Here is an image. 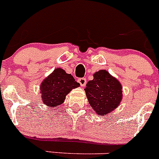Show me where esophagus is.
<instances>
[{
    "label": "esophagus",
    "mask_w": 159,
    "mask_h": 159,
    "mask_svg": "<svg viewBox=\"0 0 159 159\" xmlns=\"http://www.w3.org/2000/svg\"><path fill=\"white\" fill-rule=\"evenodd\" d=\"M78 82L80 83V84L81 85V87H85L87 80L85 78H80V79H78Z\"/></svg>",
    "instance_id": "34e87169"
}]
</instances>
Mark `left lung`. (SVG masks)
Masks as SVG:
<instances>
[{
  "mask_svg": "<svg viewBox=\"0 0 159 159\" xmlns=\"http://www.w3.org/2000/svg\"><path fill=\"white\" fill-rule=\"evenodd\" d=\"M88 81L85 88L90 105L97 115L106 116L119 107L123 99V88L117 79L106 70H99Z\"/></svg>",
  "mask_w": 159,
  "mask_h": 159,
  "instance_id": "obj_1",
  "label": "left lung"
}]
</instances>
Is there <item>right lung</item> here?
Masks as SVG:
<instances>
[{"mask_svg": "<svg viewBox=\"0 0 159 159\" xmlns=\"http://www.w3.org/2000/svg\"><path fill=\"white\" fill-rule=\"evenodd\" d=\"M80 86L71 74L58 67L40 84V94L43 104L54 107L64 102L66 95L74 88Z\"/></svg>", "mask_w": 159, "mask_h": 159, "instance_id": "add662e5", "label": "right lung"}]
</instances>
